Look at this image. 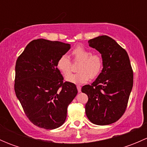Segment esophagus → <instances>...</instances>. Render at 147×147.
Here are the masks:
<instances>
[{"label": "esophagus", "instance_id": "esophagus-1", "mask_svg": "<svg viewBox=\"0 0 147 147\" xmlns=\"http://www.w3.org/2000/svg\"><path fill=\"white\" fill-rule=\"evenodd\" d=\"M77 88H78V92H81V87H80V86L78 85V86H77Z\"/></svg>", "mask_w": 147, "mask_h": 147}]
</instances>
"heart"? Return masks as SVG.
Wrapping results in <instances>:
<instances>
[{
	"label": "heart",
	"instance_id": "b5f03b06",
	"mask_svg": "<svg viewBox=\"0 0 147 147\" xmlns=\"http://www.w3.org/2000/svg\"><path fill=\"white\" fill-rule=\"evenodd\" d=\"M74 63H80L78 72L69 75L72 70V63L67 55H63L59 57L57 63V68L66 78V80L77 84L87 82L91 79L97 78L103 68V59L99 53H92L91 50L83 46H77L71 52Z\"/></svg>",
	"mask_w": 147,
	"mask_h": 147
}]
</instances>
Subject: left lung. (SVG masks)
<instances>
[{"mask_svg": "<svg viewBox=\"0 0 147 147\" xmlns=\"http://www.w3.org/2000/svg\"><path fill=\"white\" fill-rule=\"evenodd\" d=\"M88 43L101 53L103 69L91 85L82 87L88 96L85 113L93 124L107 125L125 112L133 87V70L127 51L110 37H97Z\"/></svg>", "mask_w": 147, "mask_h": 147, "instance_id": "obj_1", "label": "left lung"}]
</instances>
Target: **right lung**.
I'll return each mask as SVG.
<instances>
[{"instance_id":"obj_1","label":"right lung","mask_w":147,"mask_h":147,"mask_svg":"<svg viewBox=\"0 0 147 147\" xmlns=\"http://www.w3.org/2000/svg\"><path fill=\"white\" fill-rule=\"evenodd\" d=\"M70 45L59 41H31L18 57L14 89L25 114L35 126L54 129L64 124L67 107L78 94L74 83L64 82L57 67Z\"/></svg>"}]
</instances>
